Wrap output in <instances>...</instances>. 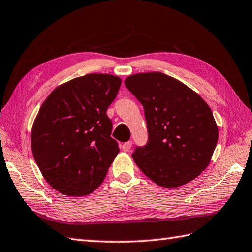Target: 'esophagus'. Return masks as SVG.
Segmentation results:
<instances>
[{"instance_id":"1","label":"esophagus","mask_w":252,"mask_h":252,"mask_svg":"<svg viewBox=\"0 0 252 252\" xmlns=\"http://www.w3.org/2000/svg\"><path fill=\"white\" fill-rule=\"evenodd\" d=\"M131 147H132V142L131 141L126 142V143H123V144H122V150L125 152H129L131 150Z\"/></svg>"}]
</instances>
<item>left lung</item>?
Returning a JSON list of instances; mask_svg holds the SVG:
<instances>
[{
	"mask_svg": "<svg viewBox=\"0 0 252 252\" xmlns=\"http://www.w3.org/2000/svg\"><path fill=\"white\" fill-rule=\"evenodd\" d=\"M143 108L147 143L133 159L161 187L176 188L196 178L210 164L219 130L213 113L184 83L160 72L134 74L125 81Z\"/></svg>",
	"mask_w": 252,
	"mask_h": 252,
	"instance_id": "obj_1",
	"label": "left lung"
}]
</instances>
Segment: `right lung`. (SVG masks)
Listing matches in <instances>:
<instances>
[{"label": "right lung", "instance_id": "add662e5", "mask_svg": "<svg viewBox=\"0 0 252 252\" xmlns=\"http://www.w3.org/2000/svg\"><path fill=\"white\" fill-rule=\"evenodd\" d=\"M120 85L118 76L87 74L57 87L42 103L32 126V150L53 189L82 196L105 179L119 153L107 109Z\"/></svg>", "mask_w": 252, "mask_h": 252}]
</instances>
